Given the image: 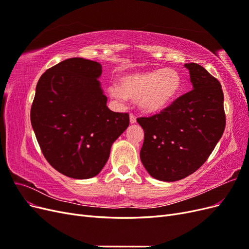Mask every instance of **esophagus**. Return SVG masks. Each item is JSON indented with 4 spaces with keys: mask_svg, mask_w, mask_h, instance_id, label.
I'll list each match as a JSON object with an SVG mask.
<instances>
[{
    "mask_svg": "<svg viewBox=\"0 0 249 249\" xmlns=\"http://www.w3.org/2000/svg\"><path fill=\"white\" fill-rule=\"evenodd\" d=\"M137 119H136V116H135L134 114H130V123L131 124H136Z\"/></svg>",
    "mask_w": 249,
    "mask_h": 249,
    "instance_id": "esophagus-1",
    "label": "esophagus"
}]
</instances>
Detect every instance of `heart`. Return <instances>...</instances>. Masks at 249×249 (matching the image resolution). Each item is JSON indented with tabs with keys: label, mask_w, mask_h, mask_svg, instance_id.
Returning a JSON list of instances; mask_svg holds the SVG:
<instances>
[{
	"label": "heart",
	"mask_w": 249,
	"mask_h": 249,
	"mask_svg": "<svg viewBox=\"0 0 249 249\" xmlns=\"http://www.w3.org/2000/svg\"><path fill=\"white\" fill-rule=\"evenodd\" d=\"M182 88V77L171 67L129 72L120 76L118 86H111L109 93L115 99L124 96L137 100L146 113H158L173 102Z\"/></svg>",
	"instance_id": "heart-1"
}]
</instances>
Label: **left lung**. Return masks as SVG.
<instances>
[{
  "label": "left lung",
  "instance_id": "left-lung-1",
  "mask_svg": "<svg viewBox=\"0 0 249 249\" xmlns=\"http://www.w3.org/2000/svg\"><path fill=\"white\" fill-rule=\"evenodd\" d=\"M192 90L159 114L138 118L144 131L140 150L143 166L153 178L175 182L207 161L225 127L219 81L196 63H186Z\"/></svg>",
  "mask_w": 249,
  "mask_h": 249
}]
</instances>
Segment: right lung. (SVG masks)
<instances>
[{
  "label": "right lung",
  "instance_id": "add662e5",
  "mask_svg": "<svg viewBox=\"0 0 249 249\" xmlns=\"http://www.w3.org/2000/svg\"><path fill=\"white\" fill-rule=\"evenodd\" d=\"M101 63L70 58L51 67L36 85L31 124L47 161L62 175H99L111 146L129 126L127 113L107 107Z\"/></svg>",
  "mask_w": 249,
  "mask_h": 249
}]
</instances>
